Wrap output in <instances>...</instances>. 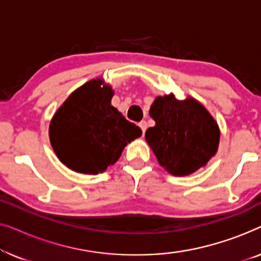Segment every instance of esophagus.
Returning a JSON list of instances; mask_svg holds the SVG:
<instances>
[{
    "instance_id": "34e87169",
    "label": "esophagus",
    "mask_w": 261,
    "mask_h": 261,
    "mask_svg": "<svg viewBox=\"0 0 261 261\" xmlns=\"http://www.w3.org/2000/svg\"><path fill=\"white\" fill-rule=\"evenodd\" d=\"M139 127L141 128V130H142V134H145L146 129H147V122H146V121H141V122L139 123Z\"/></svg>"
}]
</instances>
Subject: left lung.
Masks as SVG:
<instances>
[{
  "label": "left lung",
  "mask_w": 261,
  "mask_h": 261,
  "mask_svg": "<svg viewBox=\"0 0 261 261\" xmlns=\"http://www.w3.org/2000/svg\"><path fill=\"white\" fill-rule=\"evenodd\" d=\"M155 126L145 138L158 163L173 176L194 173L215 155L220 129L208 110L195 98L178 101L173 94L159 96L149 109Z\"/></svg>",
  "instance_id": "left-lung-1"
}]
</instances>
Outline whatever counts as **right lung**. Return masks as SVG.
<instances>
[{
    "instance_id": "right-lung-1",
    "label": "right lung",
    "mask_w": 261,
    "mask_h": 261,
    "mask_svg": "<svg viewBox=\"0 0 261 261\" xmlns=\"http://www.w3.org/2000/svg\"><path fill=\"white\" fill-rule=\"evenodd\" d=\"M114 91L101 78L71 94L49 123V141L64 165L81 173H102L128 142L141 137L138 126L112 106Z\"/></svg>"
}]
</instances>
